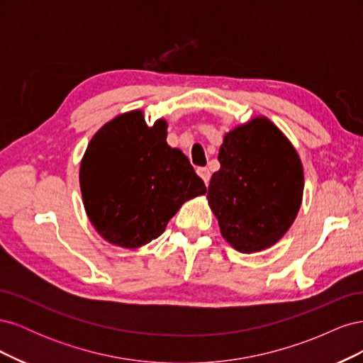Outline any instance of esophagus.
<instances>
[{
  "label": "esophagus",
  "instance_id": "obj_1",
  "mask_svg": "<svg viewBox=\"0 0 363 363\" xmlns=\"http://www.w3.org/2000/svg\"><path fill=\"white\" fill-rule=\"evenodd\" d=\"M196 172H199V175L203 179V182L206 184H208V180H211V171H208V168H199V169H196Z\"/></svg>",
  "mask_w": 363,
  "mask_h": 363
}]
</instances>
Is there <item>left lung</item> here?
Returning a JSON list of instances; mask_svg holds the SVG:
<instances>
[{
  "label": "left lung",
  "instance_id": "1",
  "mask_svg": "<svg viewBox=\"0 0 363 363\" xmlns=\"http://www.w3.org/2000/svg\"><path fill=\"white\" fill-rule=\"evenodd\" d=\"M207 199L223 236L240 252L274 245L303 199V167L291 142L267 118L225 135Z\"/></svg>",
  "mask_w": 363,
  "mask_h": 363
}]
</instances>
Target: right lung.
<instances>
[{"label": "right lung", "mask_w": 363, "mask_h": 363, "mask_svg": "<svg viewBox=\"0 0 363 363\" xmlns=\"http://www.w3.org/2000/svg\"><path fill=\"white\" fill-rule=\"evenodd\" d=\"M80 188L96 232L124 248L159 238L186 200L206 194L189 159L167 144V123L147 125L140 111L116 116L92 138Z\"/></svg>", "instance_id": "1"}]
</instances>
